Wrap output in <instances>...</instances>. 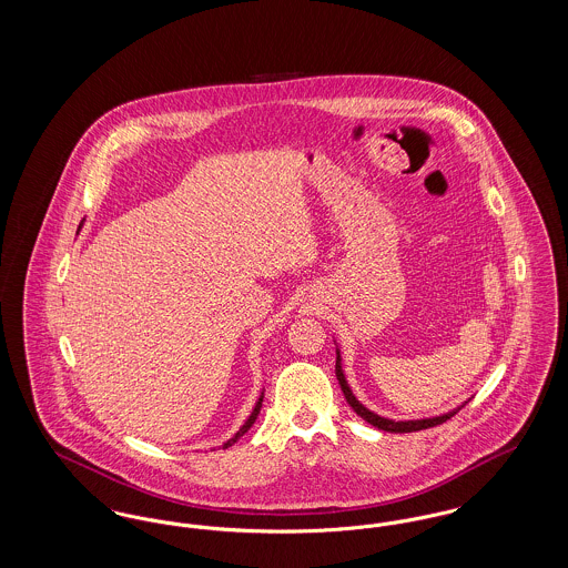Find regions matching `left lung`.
I'll return each mask as SVG.
<instances>
[{
    "instance_id": "8db88e82",
    "label": "left lung",
    "mask_w": 568,
    "mask_h": 568,
    "mask_svg": "<svg viewBox=\"0 0 568 568\" xmlns=\"http://www.w3.org/2000/svg\"><path fill=\"white\" fill-rule=\"evenodd\" d=\"M336 378H338V383H341V389H343V394H345V398H347V403L352 406L353 410L364 419V422H368V424H373L375 428L378 430H385V433H417V430H426V428H433V426H438V424H443V422H447V419H452L454 415H456V410H452V413H447V415H440V417H430V419H415V422H392V419H385V417H381L377 413H373V410H368L366 406L359 405L357 403V398L353 396L352 389H349V385H347V381H345V375H343V368H341V355L336 357Z\"/></svg>"
}]
</instances>
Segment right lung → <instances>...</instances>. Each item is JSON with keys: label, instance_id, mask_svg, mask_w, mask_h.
Here are the masks:
<instances>
[{"label": "right lung", "instance_id": "right-lung-1", "mask_svg": "<svg viewBox=\"0 0 568 568\" xmlns=\"http://www.w3.org/2000/svg\"><path fill=\"white\" fill-rule=\"evenodd\" d=\"M262 400H264V396H260L257 405H255V408H253V413L248 415V419L244 422L243 428H241L239 433L234 434V436H232V438H230V440H227L223 447H230V445H234V443H236V440H239V438H241V436H243V434L246 433V430H248L253 424H255V419H257V415H260V408H262Z\"/></svg>", "mask_w": 568, "mask_h": 568}]
</instances>
